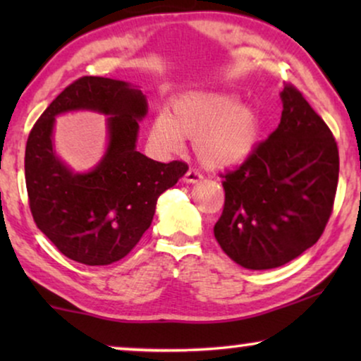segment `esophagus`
Listing matches in <instances>:
<instances>
[{
	"instance_id": "esophagus-1",
	"label": "esophagus",
	"mask_w": 361,
	"mask_h": 361,
	"mask_svg": "<svg viewBox=\"0 0 361 361\" xmlns=\"http://www.w3.org/2000/svg\"><path fill=\"white\" fill-rule=\"evenodd\" d=\"M200 180H202V174L199 171L189 169L185 172V176H184L185 184H195V182H200Z\"/></svg>"
}]
</instances>
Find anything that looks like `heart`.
Here are the masks:
<instances>
[{
    "instance_id": "obj_1",
    "label": "heart",
    "mask_w": 361,
    "mask_h": 361,
    "mask_svg": "<svg viewBox=\"0 0 361 361\" xmlns=\"http://www.w3.org/2000/svg\"><path fill=\"white\" fill-rule=\"evenodd\" d=\"M263 133V118L251 105H241L236 93L190 92L177 98L172 115L152 121L149 142L159 154L179 152L184 137L194 141L199 161L209 169H230L253 154Z\"/></svg>"
}]
</instances>
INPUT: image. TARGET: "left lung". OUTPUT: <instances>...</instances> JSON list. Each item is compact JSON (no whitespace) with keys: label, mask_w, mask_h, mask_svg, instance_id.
I'll use <instances>...</instances> for the list:
<instances>
[{"label":"left lung","mask_w":361,"mask_h":361,"mask_svg":"<svg viewBox=\"0 0 361 361\" xmlns=\"http://www.w3.org/2000/svg\"><path fill=\"white\" fill-rule=\"evenodd\" d=\"M281 123L235 171L214 226L221 250L246 269L279 268L317 243L334 209L338 147L298 88L281 92Z\"/></svg>","instance_id":"8db88e82"}]
</instances>
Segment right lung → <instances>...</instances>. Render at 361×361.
Instances as JSON below:
<instances>
[{
    "label": "right lung",
    "mask_w": 361,
    "mask_h": 361,
    "mask_svg": "<svg viewBox=\"0 0 361 361\" xmlns=\"http://www.w3.org/2000/svg\"><path fill=\"white\" fill-rule=\"evenodd\" d=\"M78 109L109 116L106 154L82 175L58 159L51 141L55 116ZM146 113V97L131 83L82 77L57 95L29 133L24 172L32 219L67 258L88 266L125 258L149 228L159 195L189 169L185 162L164 164L136 151Z\"/></svg>",
    "instance_id": "1"
}]
</instances>
